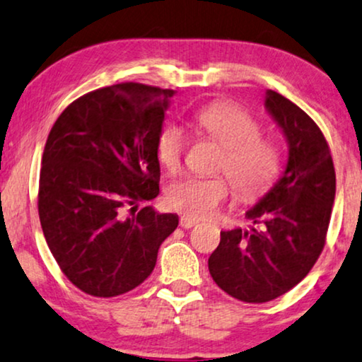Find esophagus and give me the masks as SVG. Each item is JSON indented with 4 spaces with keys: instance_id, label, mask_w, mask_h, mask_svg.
Wrapping results in <instances>:
<instances>
[{
    "instance_id": "obj_1",
    "label": "esophagus",
    "mask_w": 362,
    "mask_h": 362,
    "mask_svg": "<svg viewBox=\"0 0 362 362\" xmlns=\"http://www.w3.org/2000/svg\"><path fill=\"white\" fill-rule=\"evenodd\" d=\"M197 223H199V221H195V218L189 217V215H184V217H180V227L182 228H192V227H195Z\"/></svg>"
}]
</instances>
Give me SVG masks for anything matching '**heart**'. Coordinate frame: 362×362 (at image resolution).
<instances>
[{"label": "heart", "mask_w": 362, "mask_h": 362, "mask_svg": "<svg viewBox=\"0 0 362 362\" xmlns=\"http://www.w3.org/2000/svg\"><path fill=\"white\" fill-rule=\"evenodd\" d=\"M200 134L223 147L218 170L230 178L240 199L254 200L271 189L281 168V155L271 140L260 136V125L252 115L230 103H212L195 113ZM187 147L184 128L167 123L157 136V157L170 172L180 168ZM230 195L223 177H185L167 190V204L190 217L212 215Z\"/></svg>", "instance_id": "1"}]
</instances>
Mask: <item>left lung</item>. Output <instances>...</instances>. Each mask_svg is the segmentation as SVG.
<instances>
[{"mask_svg":"<svg viewBox=\"0 0 362 362\" xmlns=\"http://www.w3.org/2000/svg\"><path fill=\"white\" fill-rule=\"evenodd\" d=\"M264 107L286 136V168L245 212L254 226L222 230L209 257L215 284L254 304L286 294L308 276L324 249L336 197L331 152L313 118L272 90Z\"/></svg>","mask_w":362,"mask_h":362,"instance_id":"left-lung-1","label":"left lung"}]
</instances>
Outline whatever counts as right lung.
I'll return each instance as SVG.
<instances>
[{
  "label": "right lung",
  "mask_w": 362,
  "mask_h": 362,
  "mask_svg": "<svg viewBox=\"0 0 362 362\" xmlns=\"http://www.w3.org/2000/svg\"><path fill=\"white\" fill-rule=\"evenodd\" d=\"M173 90L118 83L68 105L41 158L38 212L63 274L80 291L115 297L152 274L177 214L128 204L160 194L157 136Z\"/></svg>",
  "instance_id": "obj_1"
}]
</instances>
